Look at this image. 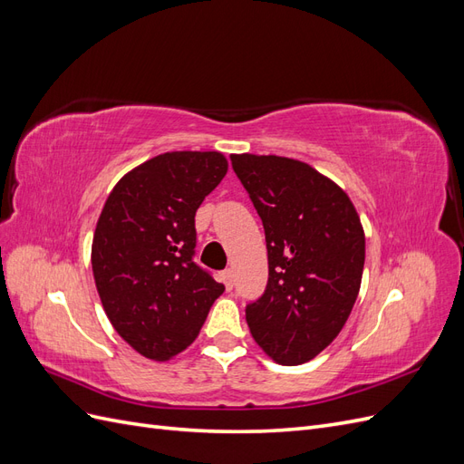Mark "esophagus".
I'll return each instance as SVG.
<instances>
[{
	"instance_id": "obj_1",
	"label": "esophagus",
	"mask_w": 464,
	"mask_h": 464,
	"mask_svg": "<svg viewBox=\"0 0 464 464\" xmlns=\"http://www.w3.org/2000/svg\"><path fill=\"white\" fill-rule=\"evenodd\" d=\"M222 283H224V286H227L228 290H232V286H234V275H232L230 269L222 273Z\"/></svg>"
}]
</instances>
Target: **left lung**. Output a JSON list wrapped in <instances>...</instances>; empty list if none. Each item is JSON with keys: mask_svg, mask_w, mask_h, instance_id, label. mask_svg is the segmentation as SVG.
<instances>
[{"mask_svg": "<svg viewBox=\"0 0 464 464\" xmlns=\"http://www.w3.org/2000/svg\"><path fill=\"white\" fill-rule=\"evenodd\" d=\"M263 220L269 283L246 321L263 353L300 366L323 353L358 298L366 236L346 191L315 168L276 154H232Z\"/></svg>", "mask_w": 464, "mask_h": 464, "instance_id": "1", "label": "left lung"}]
</instances>
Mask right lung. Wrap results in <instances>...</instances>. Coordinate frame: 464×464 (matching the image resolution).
<instances>
[{
  "label": "right lung",
  "mask_w": 464,
  "mask_h": 464,
  "mask_svg": "<svg viewBox=\"0 0 464 464\" xmlns=\"http://www.w3.org/2000/svg\"><path fill=\"white\" fill-rule=\"evenodd\" d=\"M228 172L218 150H172L125 174L98 217L91 263L121 339L166 362L203 327L224 285L193 263L195 213Z\"/></svg>",
  "instance_id": "1"
}]
</instances>
